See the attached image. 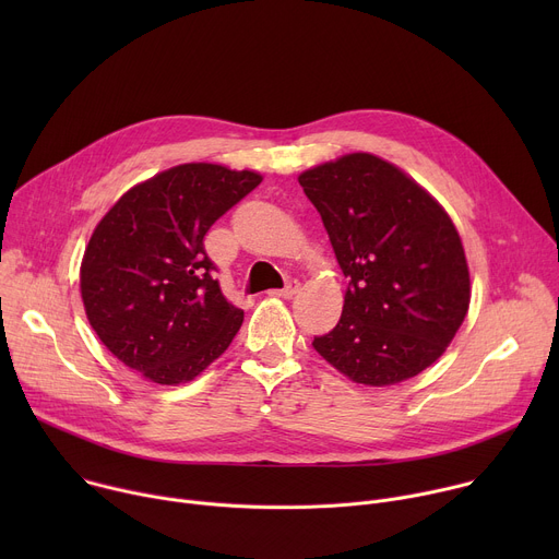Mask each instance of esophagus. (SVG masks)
Returning <instances> with one entry per match:
<instances>
[{"mask_svg": "<svg viewBox=\"0 0 559 559\" xmlns=\"http://www.w3.org/2000/svg\"><path fill=\"white\" fill-rule=\"evenodd\" d=\"M298 287H300V283H298V278H287V283H285V287H281V289H270V296H281V298H292L296 292H298Z\"/></svg>", "mask_w": 559, "mask_h": 559, "instance_id": "obj_1", "label": "esophagus"}]
</instances>
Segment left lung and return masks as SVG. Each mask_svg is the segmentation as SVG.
Returning a JSON list of instances; mask_svg holds the SVG:
<instances>
[{
	"label": "left lung",
	"mask_w": 559,
	"mask_h": 559,
	"mask_svg": "<svg viewBox=\"0 0 559 559\" xmlns=\"http://www.w3.org/2000/svg\"><path fill=\"white\" fill-rule=\"evenodd\" d=\"M349 278L338 325L313 349L360 384L433 365L460 330L471 283L460 234L403 170L354 152L298 177Z\"/></svg>",
	"instance_id": "1"
}]
</instances>
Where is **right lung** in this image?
Segmentation results:
<instances>
[{
  "label": "right lung",
  "instance_id": "obj_1",
  "mask_svg": "<svg viewBox=\"0 0 559 559\" xmlns=\"http://www.w3.org/2000/svg\"><path fill=\"white\" fill-rule=\"evenodd\" d=\"M261 181L250 170L183 164L128 190L99 221L82 261V298L126 367L179 384L229 347L243 309L223 296L203 238Z\"/></svg>",
  "mask_w": 559,
  "mask_h": 559
}]
</instances>
